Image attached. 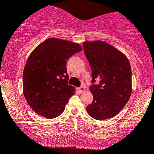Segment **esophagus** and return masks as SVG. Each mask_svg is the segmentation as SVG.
<instances>
[{
    "label": "esophagus",
    "instance_id": "esophagus-1",
    "mask_svg": "<svg viewBox=\"0 0 154 154\" xmlns=\"http://www.w3.org/2000/svg\"><path fill=\"white\" fill-rule=\"evenodd\" d=\"M77 90L79 91V92L82 93V92H84V91H85V88L83 87V86H81V87L78 88H77Z\"/></svg>",
    "mask_w": 154,
    "mask_h": 154
}]
</instances>
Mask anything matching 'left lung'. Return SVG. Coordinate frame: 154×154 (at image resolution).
<instances>
[{
    "instance_id": "8db88e82",
    "label": "left lung",
    "mask_w": 154,
    "mask_h": 154,
    "mask_svg": "<svg viewBox=\"0 0 154 154\" xmlns=\"http://www.w3.org/2000/svg\"><path fill=\"white\" fill-rule=\"evenodd\" d=\"M82 45L92 71L90 91L94 100L87 106V112L96 120L114 117L124 107L131 94L129 60L104 42H85ZM96 80L99 82L96 84Z\"/></svg>"
}]
</instances>
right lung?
Returning <instances> with one entry per match:
<instances>
[{
	"label": "right lung",
	"mask_w": 154,
	"mask_h": 154,
	"mask_svg": "<svg viewBox=\"0 0 154 154\" xmlns=\"http://www.w3.org/2000/svg\"><path fill=\"white\" fill-rule=\"evenodd\" d=\"M79 44L50 38L30 53L23 76V94L35 112L46 118L60 116L75 88L68 84L66 61L80 52Z\"/></svg>",
	"instance_id": "obj_1"
}]
</instances>
